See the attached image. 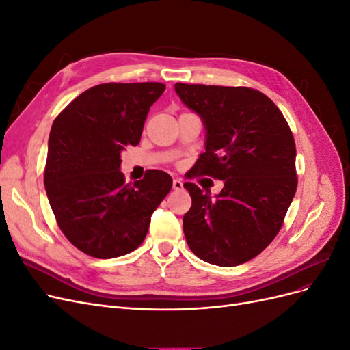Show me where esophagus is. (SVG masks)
<instances>
[{
	"mask_svg": "<svg viewBox=\"0 0 350 350\" xmlns=\"http://www.w3.org/2000/svg\"><path fill=\"white\" fill-rule=\"evenodd\" d=\"M172 187H174L175 191H181V189L184 188V183L181 181V179H174Z\"/></svg>",
	"mask_w": 350,
	"mask_h": 350,
	"instance_id": "esophagus-1",
	"label": "esophagus"
}]
</instances>
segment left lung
Masks as SVG:
<instances>
[{"instance_id": "obj_1", "label": "left lung", "mask_w": 350, "mask_h": 350, "mask_svg": "<svg viewBox=\"0 0 350 350\" xmlns=\"http://www.w3.org/2000/svg\"><path fill=\"white\" fill-rule=\"evenodd\" d=\"M175 92L207 131L196 172L225 183L216 198L184 184L193 200L183 220L187 243L206 262L239 266L279 234L296 193L292 131L256 89L176 83Z\"/></svg>"}]
</instances>
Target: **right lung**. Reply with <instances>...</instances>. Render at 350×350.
Wrapping results in <instances>:
<instances>
[{
	"label": "right lung",
	"mask_w": 350,
	"mask_h": 350,
	"mask_svg": "<svg viewBox=\"0 0 350 350\" xmlns=\"http://www.w3.org/2000/svg\"><path fill=\"white\" fill-rule=\"evenodd\" d=\"M162 83H103L83 92L52 124L44 183L62 234L94 258L140 247L152 213L172 188L163 171L134 184L120 171L121 152L140 143Z\"/></svg>",
	"instance_id": "add662e5"
}]
</instances>
